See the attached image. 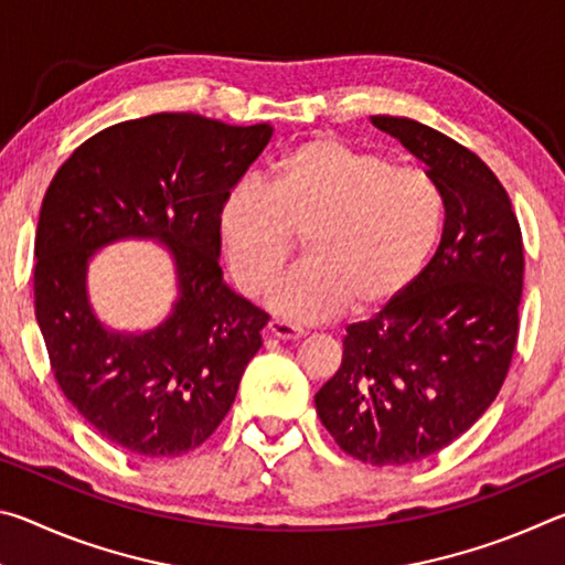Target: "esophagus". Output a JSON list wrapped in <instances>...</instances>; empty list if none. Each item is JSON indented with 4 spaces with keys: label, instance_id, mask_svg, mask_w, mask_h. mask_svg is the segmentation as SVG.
I'll return each instance as SVG.
<instances>
[{
    "label": "esophagus",
    "instance_id": "obj_1",
    "mask_svg": "<svg viewBox=\"0 0 565 565\" xmlns=\"http://www.w3.org/2000/svg\"><path fill=\"white\" fill-rule=\"evenodd\" d=\"M266 333L274 339H284V341H296L303 337V329L301 327H294V323H286V321H279L274 319L269 321V327H266Z\"/></svg>",
    "mask_w": 565,
    "mask_h": 565
}]
</instances>
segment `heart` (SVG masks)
<instances>
[{
  "mask_svg": "<svg viewBox=\"0 0 565 565\" xmlns=\"http://www.w3.org/2000/svg\"><path fill=\"white\" fill-rule=\"evenodd\" d=\"M444 228V196L420 169L337 137L276 161L269 184L236 181L218 204L228 271L246 296L274 284L303 236L306 262L271 294L281 317L321 321L394 303L424 271Z\"/></svg>",
  "mask_w": 565,
  "mask_h": 565,
  "instance_id": "heart-1",
  "label": "heart"
}]
</instances>
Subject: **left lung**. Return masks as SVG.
I'll use <instances>...</instances> for the list:
<instances>
[{
  "label": "left lung",
  "instance_id": "1",
  "mask_svg": "<svg viewBox=\"0 0 565 565\" xmlns=\"http://www.w3.org/2000/svg\"><path fill=\"white\" fill-rule=\"evenodd\" d=\"M428 167L444 234L416 281L351 323L317 414L341 451L406 466L466 434L499 396L519 339L521 226L499 177L471 149L406 117H371Z\"/></svg>",
  "mask_w": 565,
  "mask_h": 565
}]
</instances>
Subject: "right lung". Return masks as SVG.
I'll list each match as a JSON object with an SVG mask.
<instances>
[{"instance_id":"add662e5","label":"right lung","mask_w":565,"mask_h":565,"mask_svg":"<svg viewBox=\"0 0 565 565\" xmlns=\"http://www.w3.org/2000/svg\"><path fill=\"white\" fill-rule=\"evenodd\" d=\"M269 124L186 111L94 134L56 171L34 238V309L62 394L137 456H181L212 436L262 349L269 313L224 284L218 204L271 139ZM127 235L159 237L178 262L180 301L154 332L117 334L83 291L88 256Z\"/></svg>"}]
</instances>
